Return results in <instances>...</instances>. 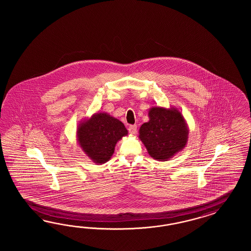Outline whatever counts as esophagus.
<instances>
[{"label":"esophagus","mask_w":251,"mask_h":251,"mask_svg":"<svg viewBox=\"0 0 251 251\" xmlns=\"http://www.w3.org/2000/svg\"><path fill=\"white\" fill-rule=\"evenodd\" d=\"M129 132L131 135H135L137 133L136 125H130L129 127Z\"/></svg>","instance_id":"1"}]
</instances>
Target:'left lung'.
I'll use <instances>...</instances> for the list:
<instances>
[{"instance_id":"8db88e82","label":"left lung","mask_w":251,"mask_h":251,"mask_svg":"<svg viewBox=\"0 0 251 251\" xmlns=\"http://www.w3.org/2000/svg\"><path fill=\"white\" fill-rule=\"evenodd\" d=\"M148 117L149 122L139 129V139L151 157L164 162L183 150L188 144L190 129L176 107L152 106Z\"/></svg>"}]
</instances>
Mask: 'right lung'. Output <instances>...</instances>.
<instances>
[{"instance_id": "right-lung-1", "label": "right lung", "mask_w": 251, "mask_h": 251, "mask_svg": "<svg viewBox=\"0 0 251 251\" xmlns=\"http://www.w3.org/2000/svg\"><path fill=\"white\" fill-rule=\"evenodd\" d=\"M126 135L128 130L124 124L106 112H97L82 120L76 129L78 145L97 165L110 159L116 144Z\"/></svg>"}]
</instances>
